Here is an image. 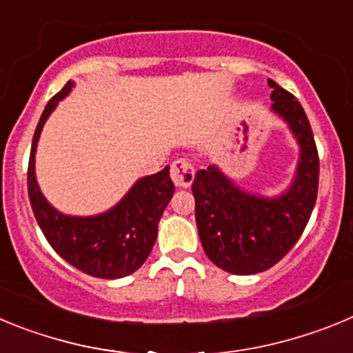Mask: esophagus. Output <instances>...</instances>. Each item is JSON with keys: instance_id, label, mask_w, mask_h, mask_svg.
<instances>
[{"instance_id": "obj_1", "label": "esophagus", "mask_w": 353, "mask_h": 353, "mask_svg": "<svg viewBox=\"0 0 353 353\" xmlns=\"http://www.w3.org/2000/svg\"><path fill=\"white\" fill-rule=\"evenodd\" d=\"M171 180L176 187H189L194 180V168L183 159H179L171 164Z\"/></svg>"}]
</instances>
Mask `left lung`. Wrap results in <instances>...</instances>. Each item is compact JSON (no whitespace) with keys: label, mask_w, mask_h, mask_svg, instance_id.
Masks as SVG:
<instances>
[{"label":"left lung","mask_w":353,"mask_h":353,"mask_svg":"<svg viewBox=\"0 0 353 353\" xmlns=\"http://www.w3.org/2000/svg\"><path fill=\"white\" fill-rule=\"evenodd\" d=\"M272 109L299 143V162L285 192L274 198L240 189L212 164L192 182L196 224L208 260L230 274L270 269L295 245L314 208L318 192L316 145L301 102L269 79Z\"/></svg>","instance_id":"obj_1"}]
</instances>
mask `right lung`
<instances>
[{"label": "right lung", "instance_id": "right-lung-1", "mask_svg": "<svg viewBox=\"0 0 353 353\" xmlns=\"http://www.w3.org/2000/svg\"><path fill=\"white\" fill-rule=\"evenodd\" d=\"M74 88L68 81L43 109L37 125L28 164V194L33 214L49 244L65 261L101 279H120L145 263L157 239V226L174 185L170 166L134 183L113 208L88 217L56 210L40 191L35 176V152L40 132L58 102Z\"/></svg>", "mask_w": 353, "mask_h": 353}]
</instances>
